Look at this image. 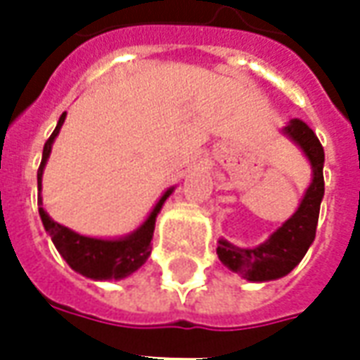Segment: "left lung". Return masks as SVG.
I'll list each match as a JSON object with an SVG mask.
<instances>
[{
    "label": "left lung",
    "instance_id": "1",
    "mask_svg": "<svg viewBox=\"0 0 360 360\" xmlns=\"http://www.w3.org/2000/svg\"><path fill=\"white\" fill-rule=\"evenodd\" d=\"M281 133L307 156L312 181L293 216L285 219L264 243L252 249H241L226 239L218 241L219 260L249 281H271L287 276L307 255L316 235L320 202L324 198V148L314 131L301 119H291Z\"/></svg>",
    "mask_w": 360,
    "mask_h": 360
}]
</instances>
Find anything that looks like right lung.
Returning a JSON list of instances; mask_svg holds the SVG:
<instances>
[{
  "instance_id": "add662e5",
  "label": "right lung",
  "mask_w": 360,
  "mask_h": 360,
  "mask_svg": "<svg viewBox=\"0 0 360 360\" xmlns=\"http://www.w3.org/2000/svg\"><path fill=\"white\" fill-rule=\"evenodd\" d=\"M65 115L67 113H61L56 131L51 133L50 139L44 144L42 164L38 167V206H40L38 212H40V218H42L44 229L51 237L58 252L77 274L94 279V281H110V279L117 281V279L131 276L133 271L139 270L148 260L150 250H152L150 241H152V235H154L158 214H160L162 206L169 198L175 187L167 188L164 195L160 196L156 206L152 208L148 218L125 237H117V239L89 237V235L77 233L73 229L53 221L50 218V214L42 208V175L46 162L50 158L53 141H56L59 129L65 121Z\"/></svg>"
}]
</instances>
